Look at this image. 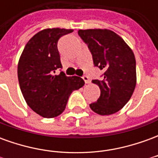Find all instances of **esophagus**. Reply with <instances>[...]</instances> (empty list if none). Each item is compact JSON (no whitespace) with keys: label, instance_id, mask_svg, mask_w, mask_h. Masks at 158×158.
<instances>
[{"label":"esophagus","instance_id":"esophagus-1","mask_svg":"<svg viewBox=\"0 0 158 158\" xmlns=\"http://www.w3.org/2000/svg\"><path fill=\"white\" fill-rule=\"evenodd\" d=\"M82 78H83V79L85 80V84H89V83H90V80H89V77H88V76L84 75L82 77Z\"/></svg>","mask_w":158,"mask_h":158}]
</instances>
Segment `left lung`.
<instances>
[{"mask_svg": "<svg viewBox=\"0 0 158 158\" xmlns=\"http://www.w3.org/2000/svg\"><path fill=\"white\" fill-rule=\"evenodd\" d=\"M78 35L92 55L94 66L104 70L102 79H93L101 96L89 104L93 112L111 115L129 101L136 85V62L132 50L116 33L108 29H80Z\"/></svg>", "mask_w": 158, "mask_h": 158, "instance_id": "1", "label": "left lung"}]
</instances>
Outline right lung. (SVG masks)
<instances>
[{"label": "right lung", "mask_w": 158, "mask_h": 158, "mask_svg": "<svg viewBox=\"0 0 158 158\" xmlns=\"http://www.w3.org/2000/svg\"><path fill=\"white\" fill-rule=\"evenodd\" d=\"M72 32L56 28L37 33L26 44L19 59L18 78L23 96L29 107L44 118L60 115L73 91L85 85L80 77H68L62 71L57 42ZM57 69L58 76L55 74Z\"/></svg>", "instance_id": "right-lung-1"}]
</instances>
